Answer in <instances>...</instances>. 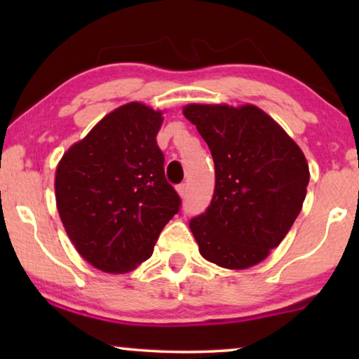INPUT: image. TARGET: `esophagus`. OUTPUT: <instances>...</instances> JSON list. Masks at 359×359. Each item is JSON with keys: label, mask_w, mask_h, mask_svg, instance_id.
I'll return each mask as SVG.
<instances>
[{"label": "esophagus", "mask_w": 359, "mask_h": 359, "mask_svg": "<svg viewBox=\"0 0 359 359\" xmlns=\"http://www.w3.org/2000/svg\"><path fill=\"white\" fill-rule=\"evenodd\" d=\"M176 191H178V194L181 196V198H184V196L188 194V186H186V184L176 186Z\"/></svg>", "instance_id": "esophagus-1"}]
</instances>
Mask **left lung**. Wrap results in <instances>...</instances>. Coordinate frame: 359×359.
<instances>
[{"label": "left lung", "instance_id": "left-lung-1", "mask_svg": "<svg viewBox=\"0 0 359 359\" xmlns=\"http://www.w3.org/2000/svg\"><path fill=\"white\" fill-rule=\"evenodd\" d=\"M209 145L215 189L204 214L189 222L199 253L227 269L262 263L291 230L311 173L301 147L253 104H188Z\"/></svg>", "mask_w": 359, "mask_h": 359}]
</instances>
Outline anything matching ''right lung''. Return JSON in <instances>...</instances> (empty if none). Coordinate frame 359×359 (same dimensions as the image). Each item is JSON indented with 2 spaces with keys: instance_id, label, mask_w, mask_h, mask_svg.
<instances>
[{
  "instance_id": "1",
  "label": "right lung",
  "mask_w": 359,
  "mask_h": 359,
  "mask_svg": "<svg viewBox=\"0 0 359 359\" xmlns=\"http://www.w3.org/2000/svg\"><path fill=\"white\" fill-rule=\"evenodd\" d=\"M163 111L127 102L73 144L55 170L60 220L76 252L104 273L134 271L154 253L181 199L165 178Z\"/></svg>"
}]
</instances>
